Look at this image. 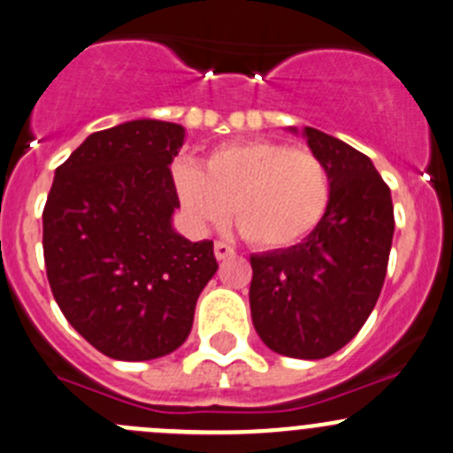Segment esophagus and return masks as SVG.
I'll list each match as a JSON object with an SVG mask.
<instances>
[{
	"label": "esophagus",
	"mask_w": 453,
	"mask_h": 453,
	"mask_svg": "<svg viewBox=\"0 0 453 453\" xmlns=\"http://www.w3.org/2000/svg\"><path fill=\"white\" fill-rule=\"evenodd\" d=\"M214 256H217V260L230 258V256H234V247H230L223 241H217L214 242Z\"/></svg>",
	"instance_id": "34e87169"
}]
</instances>
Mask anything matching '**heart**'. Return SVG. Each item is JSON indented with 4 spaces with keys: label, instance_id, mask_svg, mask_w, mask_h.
I'll return each instance as SVG.
<instances>
[{
    "label": "heart",
    "instance_id": "obj_1",
    "mask_svg": "<svg viewBox=\"0 0 453 453\" xmlns=\"http://www.w3.org/2000/svg\"><path fill=\"white\" fill-rule=\"evenodd\" d=\"M173 184L195 226H221L234 208L241 236L260 250H288L308 239L332 202L323 160L278 141L217 147L203 171L180 160L173 165Z\"/></svg>",
    "mask_w": 453,
    "mask_h": 453
}]
</instances>
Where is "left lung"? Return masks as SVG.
I'll list each match as a JSON object with an SVG mask.
<instances>
[{
  "label": "left lung",
  "instance_id": "left-lung-1",
  "mask_svg": "<svg viewBox=\"0 0 453 453\" xmlns=\"http://www.w3.org/2000/svg\"><path fill=\"white\" fill-rule=\"evenodd\" d=\"M303 134L330 173V208L299 245L251 256L250 306L269 349L319 360L354 339L373 311L395 217L390 188L365 154L314 127Z\"/></svg>",
  "mask_w": 453,
  "mask_h": 453
}]
</instances>
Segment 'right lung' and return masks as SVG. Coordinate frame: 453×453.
I'll list each match as a JSON object with an SVG mask.
<instances>
[{
	"label": "right lung",
	"mask_w": 453,
	"mask_h": 453,
	"mask_svg": "<svg viewBox=\"0 0 453 453\" xmlns=\"http://www.w3.org/2000/svg\"><path fill=\"white\" fill-rule=\"evenodd\" d=\"M178 123L139 119L90 134L56 169L42 208L47 280L66 321L114 360H151L187 341L217 273L212 241L175 234Z\"/></svg>",
	"instance_id": "add662e5"
}]
</instances>
